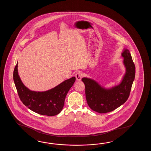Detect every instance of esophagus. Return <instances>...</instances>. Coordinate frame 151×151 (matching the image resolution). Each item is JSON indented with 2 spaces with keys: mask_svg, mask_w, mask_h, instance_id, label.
Segmentation results:
<instances>
[{
  "mask_svg": "<svg viewBox=\"0 0 151 151\" xmlns=\"http://www.w3.org/2000/svg\"><path fill=\"white\" fill-rule=\"evenodd\" d=\"M76 80L77 81H80V80H81L82 74L80 72L77 73V74H76Z\"/></svg>",
  "mask_w": 151,
  "mask_h": 151,
  "instance_id": "1",
  "label": "esophagus"
}]
</instances>
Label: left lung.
I'll return each mask as SVG.
<instances>
[{
  "label": "left lung",
  "mask_w": 151,
  "mask_h": 151,
  "mask_svg": "<svg viewBox=\"0 0 151 151\" xmlns=\"http://www.w3.org/2000/svg\"><path fill=\"white\" fill-rule=\"evenodd\" d=\"M122 57L124 58L122 62L126 72L118 85L105 88L91 78H82L85 86L87 104L94 111L99 113L111 112L128 99L134 80L135 68L128 49L124 48Z\"/></svg>",
  "instance_id": "1"
}]
</instances>
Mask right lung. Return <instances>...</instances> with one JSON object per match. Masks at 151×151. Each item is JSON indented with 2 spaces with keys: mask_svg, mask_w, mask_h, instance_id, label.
<instances>
[{
  "mask_svg": "<svg viewBox=\"0 0 151 151\" xmlns=\"http://www.w3.org/2000/svg\"><path fill=\"white\" fill-rule=\"evenodd\" d=\"M13 80L20 99L29 109L41 115L54 116L60 113L64 105L68 91L76 81V77L65 80L50 90L37 92L29 89L20 79L18 62L13 71Z\"/></svg>",
  "mask_w": 151,
  "mask_h": 151,
  "instance_id": "1",
  "label": "right lung"
}]
</instances>
